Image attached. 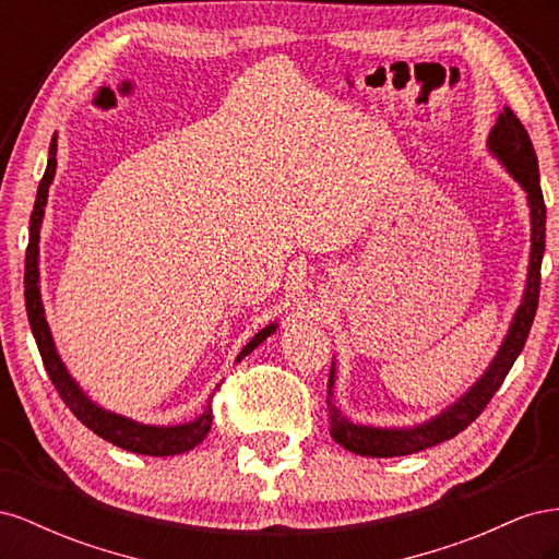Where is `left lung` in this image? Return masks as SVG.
<instances>
[{
	"label": "left lung",
	"instance_id": "1",
	"mask_svg": "<svg viewBox=\"0 0 559 559\" xmlns=\"http://www.w3.org/2000/svg\"><path fill=\"white\" fill-rule=\"evenodd\" d=\"M489 151L506 165L518 183L527 191L530 210H532V253H530V277L527 289H524L522 306L515 312L509 335L497 354L487 373L473 384L466 396L456 401L452 408L433 417L431 421L415 429H376L364 425H352L349 419L331 403V386H333V368L329 378V425L335 443H341L345 450L361 454V456H403L419 450L433 448L443 441H450L460 431H464L471 421H476L480 413L487 408V403L499 392L509 370L527 343L530 329L534 324V314L538 308V289H540V261H544L546 249V202L540 193L538 181V160L536 151L527 130L520 123V118L511 107H503L497 118V126L489 132Z\"/></svg>",
	"mask_w": 559,
	"mask_h": 559
}]
</instances>
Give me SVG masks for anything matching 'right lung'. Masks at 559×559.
Wrapping results in <instances>:
<instances>
[{"mask_svg":"<svg viewBox=\"0 0 559 559\" xmlns=\"http://www.w3.org/2000/svg\"><path fill=\"white\" fill-rule=\"evenodd\" d=\"M56 138L50 140L48 146V165L46 173L39 181V191L35 200V210H32L29 216V242L25 251V308H27V319L32 333H35V341L41 354V361L50 382L56 384L60 399L64 401L67 408H70L83 425H86L91 431H95L99 438L105 441L123 448L128 452H138V454H148V456H167V454H181L193 450L198 443H202V438L210 433L212 427V401L207 403L205 413H202L195 421H189V425H179V427H146L138 425L128 417L107 413L103 408H97L95 403H91L86 396H83L76 382L67 373V368L62 366L53 337H50L48 324L44 319V308H41V296H39V267H37V257H39V228H41V216H44V205L48 198V186L53 181L56 175ZM275 331V324L265 326L257 335L251 337L249 345L240 352V357H247V354L259 347L265 337Z\"/></svg>","mask_w":559,"mask_h":559,"instance_id":"obj_1","label":"right lung"}]
</instances>
